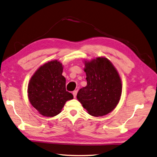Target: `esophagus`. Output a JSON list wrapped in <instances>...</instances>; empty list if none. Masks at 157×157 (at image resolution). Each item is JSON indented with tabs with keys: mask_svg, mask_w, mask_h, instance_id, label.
Here are the masks:
<instances>
[{
	"mask_svg": "<svg viewBox=\"0 0 157 157\" xmlns=\"http://www.w3.org/2000/svg\"><path fill=\"white\" fill-rule=\"evenodd\" d=\"M77 90H75V91H73V94L74 98H76V96H77Z\"/></svg>",
	"mask_w": 157,
	"mask_h": 157,
	"instance_id": "1",
	"label": "esophagus"
}]
</instances>
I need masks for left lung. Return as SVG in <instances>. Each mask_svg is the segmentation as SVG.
I'll return each mask as SVG.
<instances>
[{
    "mask_svg": "<svg viewBox=\"0 0 157 157\" xmlns=\"http://www.w3.org/2000/svg\"><path fill=\"white\" fill-rule=\"evenodd\" d=\"M87 86L77 93L78 100L90 115L101 117L111 112L120 100L122 83L116 69L105 58L85 62Z\"/></svg>",
    "mask_w": 157,
    "mask_h": 157,
    "instance_id": "8db88e82",
    "label": "left lung"
}]
</instances>
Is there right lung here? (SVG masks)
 <instances>
[{
    "label": "right lung",
    "instance_id": "add662e5",
    "mask_svg": "<svg viewBox=\"0 0 157 157\" xmlns=\"http://www.w3.org/2000/svg\"><path fill=\"white\" fill-rule=\"evenodd\" d=\"M59 61H52L38 69L28 85L31 105L42 115L52 117L61 111L65 102L73 98L65 88V78Z\"/></svg>",
    "mask_w": 157,
    "mask_h": 157
}]
</instances>
